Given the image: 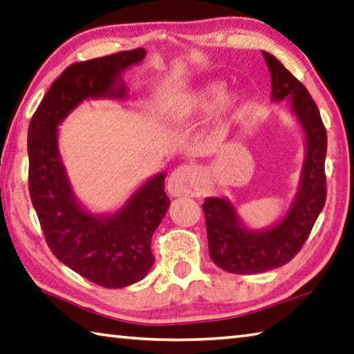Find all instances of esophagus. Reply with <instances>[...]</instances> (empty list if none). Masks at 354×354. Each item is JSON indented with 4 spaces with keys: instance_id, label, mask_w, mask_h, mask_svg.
I'll return each mask as SVG.
<instances>
[{
    "instance_id": "esophagus-1",
    "label": "esophagus",
    "mask_w": 354,
    "mask_h": 354,
    "mask_svg": "<svg viewBox=\"0 0 354 354\" xmlns=\"http://www.w3.org/2000/svg\"><path fill=\"white\" fill-rule=\"evenodd\" d=\"M203 176L196 167L194 165H179L169 178L167 190L171 196H184V195H199L203 190Z\"/></svg>"
}]
</instances>
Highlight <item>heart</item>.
I'll use <instances>...</instances> for the list:
<instances>
[{
	"instance_id": "b5f03b06",
	"label": "heart",
	"mask_w": 354,
	"mask_h": 354,
	"mask_svg": "<svg viewBox=\"0 0 354 354\" xmlns=\"http://www.w3.org/2000/svg\"><path fill=\"white\" fill-rule=\"evenodd\" d=\"M220 105L224 113H234L243 106V100L239 94L227 95V83L224 80H210L171 102L167 106V115L171 120H187L209 114Z\"/></svg>"
}]
</instances>
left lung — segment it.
I'll use <instances>...</instances> for the list:
<instances>
[{"label":"left lung","instance_id":"8db88e82","mask_svg":"<svg viewBox=\"0 0 354 354\" xmlns=\"http://www.w3.org/2000/svg\"><path fill=\"white\" fill-rule=\"evenodd\" d=\"M263 55L271 73V100L291 102L289 108L305 138V159L292 203L268 227H248L227 198L204 199L210 259L232 274H260L286 265L304 246L326 199V131L319 108L308 89L272 54L263 50Z\"/></svg>","mask_w":354,"mask_h":354}]
</instances>
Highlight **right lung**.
Instances as JSON below:
<instances>
[{
    "instance_id": "right-lung-1",
    "label": "right lung",
    "mask_w": 354,
    "mask_h": 354,
    "mask_svg": "<svg viewBox=\"0 0 354 354\" xmlns=\"http://www.w3.org/2000/svg\"><path fill=\"white\" fill-rule=\"evenodd\" d=\"M145 54L139 48L68 66L28 130L29 194L48 246L63 265L104 288L133 285L151 269V236L170 205L164 190L167 173L147 179L115 212L93 214L71 185L59 149V125L86 100H125L122 75Z\"/></svg>"
}]
</instances>
